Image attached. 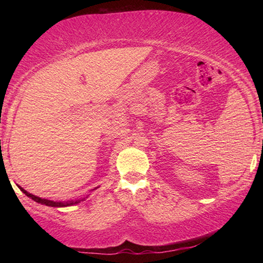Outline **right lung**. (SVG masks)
<instances>
[{"label":"right lung","mask_w":263,"mask_h":263,"mask_svg":"<svg viewBox=\"0 0 263 263\" xmlns=\"http://www.w3.org/2000/svg\"><path fill=\"white\" fill-rule=\"evenodd\" d=\"M20 189H21L22 191H23V193H24L26 196H29V197H30L31 199H33L34 202L41 203V204H45V205H47V206H54V208L69 206V205H73V204H78V203L80 202V199H79V201H68V202H53V201H48V199H45V198L37 197V196H34V195H32V194L28 193V191L24 190L23 188H21V186H20Z\"/></svg>","instance_id":"add662e5"}]
</instances>
